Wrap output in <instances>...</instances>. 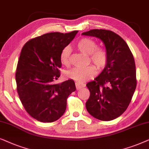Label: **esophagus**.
Here are the masks:
<instances>
[{
	"label": "esophagus",
	"mask_w": 149,
	"mask_h": 149,
	"mask_svg": "<svg viewBox=\"0 0 149 149\" xmlns=\"http://www.w3.org/2000/svg\"><path fill=\"white\" fill-rule=\"evenodd\" d=\"M76 88L77 90H79V89L83 88V87L85 86V84L84 83L82 82H76Z\"/></svg>",
	"instance_id": "34e87169"
}]
</instances>
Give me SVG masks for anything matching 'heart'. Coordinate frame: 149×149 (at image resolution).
I'll use <instances>...</instances> for the list:
<instances>
[{"label": "heart", "mask_w": 149, "mask_h": 149, "mask_svg": "<svg viewBox=\"0 0 149 149\" xmlns=\"http://www.w3.org/2000/svg\"><path fill=\"white\" fill-rule=\"evenodd\" d=\"M96 43L89 38H82L77 43V47L81 52L89 55L91 62L98 69H102L106 64L107 54L104 49L96 48ZM71 48L65 47L61 51L60 60L63 65L68 66L70 64ZM96 73V69L93 65L85 67H75L67 73V76L77 82H84L94 76Z\"/></svg>", "instance_id": "heart-1"}]
</instances>
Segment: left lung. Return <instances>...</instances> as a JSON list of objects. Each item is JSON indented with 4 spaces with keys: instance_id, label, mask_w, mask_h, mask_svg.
I'll return each instance as SVG.
<instances>
[{
    "instance_id": "1",
    "label": "left lung",
    "mask_w": 149,
    "mask_h": 149,
    "mask_svg": "<svg viewBox=\"0 0 149 149\" xmlns=\"http://www.w3.org/2000/svg\"><path fill=\"white\" fill-rule=\"evenodd\" d=\"M82 35L100 39L107 54L104 69L95 80L86 84L90 91L86 110L99 120L115 119L127 108L136 90L134 56L127 43L114 32L93 29Z\"/></svg>"
}]
</instances>
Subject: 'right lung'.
<instances>
[{
  "mask_svg": "<svg viewBox=\"0 0 149 149\" xmlns=\"http://www.w3.org/2000/svg\"><path fill=\"white\" fill-rule=\"evenodd\" d=\"M78 32L46 33L31 39L22 49L15 73L17 93L26 112L39 121L51 123L61 118L67 97L76 91L71 79L54 82L60 77L61 51Z\"/></svg>",
  "mask_w": 149,
  "mask_h": 149,
  "instance_id": "obj_1",
  "label": "right lung"
}]
</instances>
